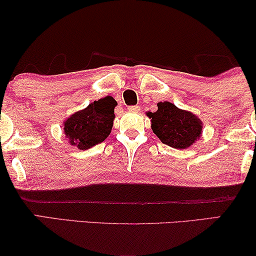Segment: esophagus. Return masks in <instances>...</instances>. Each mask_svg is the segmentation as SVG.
Returning a JSON list of instances; mask_svg holds the SVG:
<instances>
[{"label": "esophagus", "mask_w": 256, "mask_h": 256, "mask_svg": "<svg viewBox=\"0 0 256 256\" xmlns=\"http://www.w3.org/2000/svg\"><path fill=\"white\" fill-rule=\"evenodd\" d=\"M129 112H132V113H138L140 112V106H130L128 108Z\"/></svg>", "instance_id": "obj_1"}]
</instances>
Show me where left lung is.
Returning a JSON list of instances; mask_svg holds the SVG:
<instances>
[{"label": "left lung", "mask_w": 256, "mask_h": 256, "mask_svg": "<svg viewBox=\"0 0 256 256\" xmlns=\"http://www.w3.org/2000/svg\"><path fill=\"white\" fill-rule=\"evenodd\" d=\"M152 129L160 141L174 149H188L200 138L202 122L192 112L184 110L169 101L157 104L156 112H146Z\"/></svg>", "instance_id": "obj_1"}]
</instances>
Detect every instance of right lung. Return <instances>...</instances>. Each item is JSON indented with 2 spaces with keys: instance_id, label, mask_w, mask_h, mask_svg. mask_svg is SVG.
<instances>
[{
  "instance_id": "right-lung-1",
  "label": "right lung",
  "mask_w": 256,
  "mask_h": 256,
  "mask_svg": "<svg viewBox=\"0 0 256 256\" xmlns=\"http://www.w3.org/2000/svg\"><path fill=\"white\" fill-rule=\"evenodd\" d=\"M116 104L113 96H106L70 115L62 124L70 144L80 150H87L104 142L113 128Z\"/></svg>"
}]
</instances>
